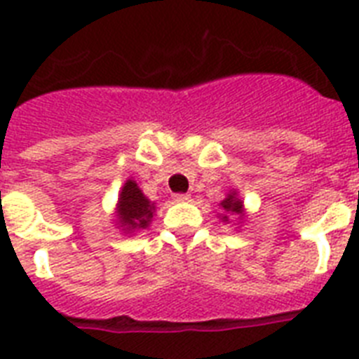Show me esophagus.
<instances>
[{"instance_id": "esophagus-1", "label": "esophagus", "mask_w": 359, "mask_h": 359, "mask_svg": "<svg viewBox=\"0 0 359 359\" xmlns=\"http://www.w3.org/2000/svg\"><path fill=\"white\" fill-rule=\"evenodd\" d=\"M174 200H176V201H189V200H191V194H185V192H176V194H174Z\"/></svg>"}]
</instances>
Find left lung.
Instances as JSON below:
<instances>
[{
	"label": "left lung",
	"mask_w": 359,
	"mask_h": 359,
	"mask_svg": "<svg viewBox=\"0 0 359 359\" xmlns=\"http://www.w3.org/2000/svg\"><path fill=\"white\" fill-rule=\"evenodd\" d=\"M222 207L226 209V212H233V215H240L242 212V201L236 200L235 194H229L226 200L222 201ZM224 220L227 222V216H224Z\"/></svg>",
	"instance_id": "left-lung-1"
}]
</instances>
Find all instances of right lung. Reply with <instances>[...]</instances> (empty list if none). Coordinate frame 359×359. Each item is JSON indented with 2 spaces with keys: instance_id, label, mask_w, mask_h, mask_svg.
Wrapping results in <instances>:
<instances>
[{
  "instance_id": "right-lung-1",
  "label": "right lung",
  "mask_w": 359,
  "mask_h": 359,
  "mask_svg": "<svg viewBox=\"0 0 359 359\" xmlns=\"http://www.w3.org/2000/svg\"><path fill=\"white\" fill-rule=\"evenodd\" d=\"M119 220L126 229H147L150 218L154 216V203L147 200L143 192L139 191L137 183L128 180L124 183L119 198Z\"/></svg>"
}]
</instances>
